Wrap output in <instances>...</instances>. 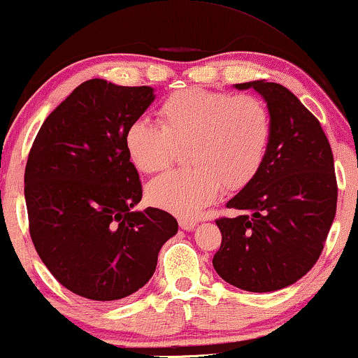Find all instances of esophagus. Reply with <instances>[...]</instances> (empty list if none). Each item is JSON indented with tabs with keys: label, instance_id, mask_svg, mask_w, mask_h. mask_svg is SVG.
<instances>
[{
	"label": "esophagus",
	"instance_id": "obj_1",
	"mask_svg": "<svg viewBox=\"0 0 358 358\" xmlns=\"http://www.w3.org/2000/svg\"><path fill=\"white\" fill-rule=\"evenodd\" d=\"M196 220H190V218H180V227L183 228V230H193V228L196 227Z\"/></svg>",
	"mask_w": 358,
	"mask_h": 358
}]
</instances>
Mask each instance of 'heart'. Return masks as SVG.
Wrapping results in <instances>:
<instances>
[{
    "label": "heart",
    "instance_id": "heart-1",
    "mask_svg": "<svg viewBox=\"0 0 358 358\" xmlns=\"http://www.w3.org/2000/svg\"><path fill=\"white\" fill-rule=\"evenodd\" d=\"M160 124L135 120L124 133V148L136 170H166L188 148L193 168L171 171L146 188L148 201L180 217H196L222 188L240 192L264 166L272 118L253 94L231 96L203 88L171 93L158 108Z\"/></svg>",
    "mask_w": 358,
    "mask_h": 358
}]
</instances>
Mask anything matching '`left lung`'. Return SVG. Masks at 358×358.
I'll list each match as a JSON object with an SVG mask.
<instances>
[{"instance_id": "obj_1", "label": "left lung", "mask_w": 358, "mask_h": 358, "mask_svg": "<svg viewBox=\"0 0 358 358\" xmlns=\"http://www.w3.org/2000/svg\"><path fill=\"white\" fill-rule=\"evenodd\" d=\"M253 88L266 101L272 138L264 166L228 201L240 215L218 218L217 273L247 292L285 288L317 264L337 212L334 155L320 122L290 90L265 80Z\"/></svg>"}]
</instances>
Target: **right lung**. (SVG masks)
I'll use <instances>...</instances> for the list:
<instances>
[{
    "label": "right lung",
    "instance_id": "right-lung-1",
    "mask_svg": "<svg viewBox=\"0 0 358 358\" xmlns=\"http://www.w3.org/2000/svg\"><path fill=\"white\" fill-rule=\"evenodd\" d=\"M155 100L150 86L88 80L51 111L24 170L29 235L51 275L73 294L111 302L152 278L178 222L160 208L133 212L141 182L127 128Z\"/></svg>",
    "mask_w": 358,
    "mask_h": 358
}]
</instances>
